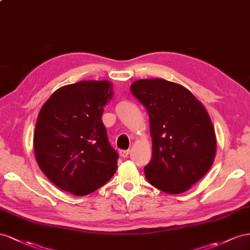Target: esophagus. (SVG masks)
Wrapping results in <instances>:
<instances>
[{
	"mask_svg": "<svg viewBox=\"0 0 250 250\" xmlns=\"http://www.w3.org/2000/svg\"><path fill=\"white\" fill-rule=\"evenodd\" d=\"M130 149H120L119 151V155L123 157V158H125V157H127L129 156V154H130Z\"/></svg>",
	"mask_w": 250,
	"mask_h": 250,
	"instance_id": "esophagus-1",
	"label": "esophagus"
}]
</instances>
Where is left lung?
<instances>
[{"instance_id": "obj_1", "label": "left lung", "mask_w": 250, "mask_h": 250, "mask_svg": "<svg viewBox=\"0 0 250 250\" xmlns=\"http://www.w3.org/2000/svg\"><path fill=\"white\" fill-rule=\"evenodd\" d=\"M130 89L149 118L153 154L146 178L167 194L184 192L215 159L217 141L208 111L188 89L161 78L137 81Z\"/></svg>"}]
</instances>
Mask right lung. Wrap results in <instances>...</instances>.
I'll return each instance as SVG.
<instances>
[{"label": "right lung", "instance_id": "1", "mask_svg": "<svg viewBox=\"0 0 250 250\" xmlns=\"http://www.w3.org/2000/svg\"><path fill=\"white\" fill-rule=\"evenodd\" d=\"M112 95L111 83L83 81L56 90L42 106L33 137L35 158L61 189L85 196L115 174L118 153L102 120Z\"/></svg>", "mask_w": 250, "mask_h": 250}]
</instances>
